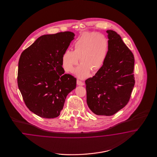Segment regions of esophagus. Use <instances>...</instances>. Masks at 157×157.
<instances>
[{
    "mask_svg": "<svg viewBox=\"0 0 157 157\" xmlns=\"http://www.w3.org/2000/svg\"><path fill=\"white\" fill-rule=\"evenodd\" d=\"M76 83H77L78 85H80V86H83L84 85V83L82 82V81H79V80H77Z\"/></svg>",
    "mask_w": 157,
    "mask_h": 157,
    "instance_id": "1",
    "label": "esophagus"
}]
</instances>
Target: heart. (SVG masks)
I'll return each instance as SVG.
<instances>
[{
	"label": "heart",
	"instance_id": "1",
	"mask_svg": "<svg viewBox=\"0 0 157 157\" xmlns=\"http://www.w3.org/2000/svg\"><path fill=\"white\" fill-rule=\"evenodd\" d=\"M109 49L108 39L104 35L95 32H85L75 40L74 51H65L62 55V64L67 72L76 69L75 74L80 78L88 76L92 71L95 74L101 70L106 59Z\"/></svg>",
	"mask_w": 157,
	"mask_h": 157
}]
</instances>
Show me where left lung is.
Returning <instances> with one entry per match:
<instances>
[{
    "mask_svg": "<svg viewBox=\"0 0 157 157\" xmlns=\"http://www.w3.org/2000/svg\"><path fill=\"white\" fill-rule=\"evenodd\" d=\"M109 49L104 65L85 81L86 102L97 115L111 116L128 103L135 85L134 57L120 35L106 30Z\"/></svg>",
    "mask_w": 157,
    "mask_h": 157,
    "instance_id": "1",
    "label": "left lung"
}]
</instances>
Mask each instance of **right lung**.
Returning a JSON list of instances; mask_svg holds the SVG:
<instances>
[{
	"label": "right lung",
	"instance_id": "1",
	"mask_svg": "<svg viewBox=\"0 0 157 157\" xmlns=\"http://www.w3.org/2000/svg\"><path fill=\"white\" fill-rule=\"evenodd\" d=\"M75 34L42 35L23 51L18 63L17 85L30 111L44 118L58 117L76 79L65 74L62 57Z\"/></svg>",
	"mask_w": 157,
	"mask_h": 157
}]
</instances>
